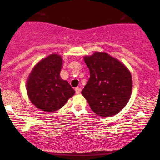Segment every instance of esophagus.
<instances>
[{
  "mask_svg": "<svg viewBox=\"0 0 160 160\" xmlns=\"http://www.w3.org/2000/svg\"><path fill=\"white\" fill-rule=\"evenodd\" d=\"M81 90H82V88H81V87H76V88H75V91H76V94H79Z\"/></svg>",
  "mask_w": 160,
  "mask_h": 160,
  "instance_id": "1",
  "label": "esophagus"
}]
</instances>
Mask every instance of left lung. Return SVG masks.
<instances>
[{"label":"left lung","mask_w":160,"mask_h":160,"mask_svg":"<svg viewBox=\"0 0 160 160\" xmlns=\"http://www.w3.org/2000/svg\"><path fill=\"white\" fill-rule=\"evenodd\" d=\"M90 76L82 94L92 111L102 117L116 115L128 103L132 76L125 65L105 52L85 56Z\"/></svg>","instance_id":"8db88e82"}]
</instances>
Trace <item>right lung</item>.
Returning a JSON list of instances; mask_svg holds the SVG:
<instances>
[{"label": "right lung", "mask_w": 160, "mask_h": 160, "mask_svg": "<svg viewBox=\"0 0 160 160\" xmlns=\"http://www.w3.org/2000/svg\"><path fill=\"white\" fill-rule=\"evenodd\" d=\"M62 59L56 54L41 60L30 73L27 92L30 101L43 111L53 112L62 108L75 91L61 78Z\"/></svg>", "instance_id": "1"}]
</instances>
